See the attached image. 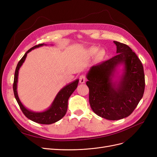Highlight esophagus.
Here are the masks:
<instances>
[{"label": "esophagus", "mask_w": 157, "mask_h": 157, "mask_svg": "<svg viewBox=\"0 0 157 157\" xmlns=\"http://www.w3.org/2000/svg\"><path fill=\"white\" fill-rule=\"evenodd\" d=\"M79 83H84L85 82H86V76H85L84 75H80L79 78Z\"/></svg>", "instance_id": "34e87169"}]
</instances>
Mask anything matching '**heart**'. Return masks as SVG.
I'll return each instance as SVG.
<instances>
[{
	"instance_id": "heart-1",
	"label": "heart",
	"mask_w": 157,
	"mask_h": 157,
	"mask_svg": "<svg viewBox=\"0 0 157 157\" xmlns=\"http://www.w3.org/2000/svg\"><path fill=\"white\" fill-rule=\"evenodd\" d=\"M91 51H92L93 53L96 54L98 51V48H93L91 49ZM98 56H99L100 57H102V56H103L104 53L102 52V51H99V52L98 53Z\"/></svg>"
}]
</instances>
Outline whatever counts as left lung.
<instances>
[{"label": "left lung", "instance_id": "8db88e82", "mask_svg": "<svg viewBox=\"0 0 157 157\" xmlns=\"http://www.w3.org/2000/svg\"><path fill=\"white\" fill-rule=\"evenodd\" d=\"M116 55L93 66L87 74L89 100L97 115L110 120L128 117L135 110L145 91V74L141 60L127 44L114 41ZM120 64L124 72L118 82L112 78Z\"/></svg>", "mask_w": 157, "mask_h": 157}]
</instances>
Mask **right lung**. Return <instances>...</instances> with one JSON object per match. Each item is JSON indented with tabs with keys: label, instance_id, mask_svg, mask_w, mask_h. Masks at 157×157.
Here are the masks:
<instances>
[{
	"label": "right lung",
	"instance_id": "right-lung-1",
	"mask_svg": "<svg viewBox=\"0 0 157 157\" xmlns=\"http://www.w3.org/2000/svg\"><path fill=\"white\" fill-rule=\"evenodd\" d=\"M44 43L39 44L31 48L27 51L24 56L21 58V60L18 62L17 64L16 68L15 70L14 83H13V90H14V94L17 102L18 103L22 113L29 120L33 121L35 122L41 124H51L55 123L60 120L64 116L66 113L67 109H68V98L71 94L78 87V84L79 82V79H76L74 82L67 85L64 87L62 88L61 90L57 94L55 100L52 102L51 106L45 110L41 112V113H35V112L31 111L27 109L25 107L22 105L20 98L17 95V77H18V71L22 64L24 63L25 58L27 56V54L31 51L34 48H38L44 45Z\"/></svg>",
	"mask_w": 157,
	"mask_h": 157
}]
</instances>
